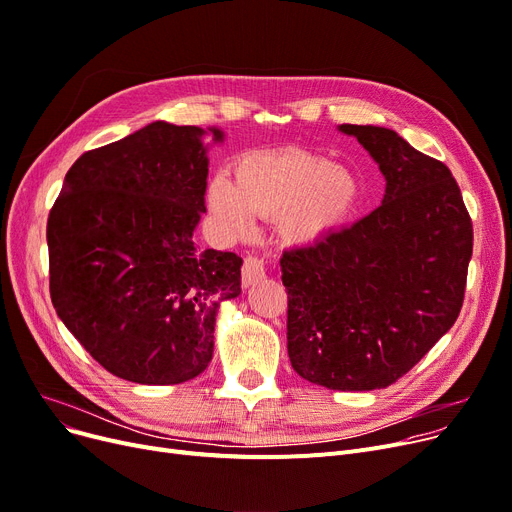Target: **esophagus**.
Wrapping results in <instances>:
<instances>
[{
    "label": "esophagus",
    "instance_id": "obj_1",
    "mask_svg": "<svg viewBox=\"0 0 512 512\" xmlns=\"http://www.w3.org/2000/svg\"><path fill=\"white\" fill-rule=\"evenodd\" d=\"M265 278V265L257 257H247L242 263V286L249 288Z\"/></svg>",
    "mask_w": 512,
    "mask_h": 512
}]
</instances>
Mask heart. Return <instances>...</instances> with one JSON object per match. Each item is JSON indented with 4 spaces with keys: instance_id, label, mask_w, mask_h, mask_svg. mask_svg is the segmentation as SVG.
Returning a JSON list of instances; mask_svg holds the SVG:
<instances>
[{
    "instance_id": "b5f03b06",
    "label": "heart",
    "mask_w": 512,
    "mask_h": 512,
    "mask_svg": "<svg viewBox=\"0 0 512 512\" xmlns=\"http://www.w3.org/2000/svg\"><path fill=\"white\" fill-rule=\"evenodd\" d=\"M360 194V180L347 167L322 154L284 150L242 157L234 182L215 175L207 203L221 224L240 234L253 230L255 217L276 219L284 247L309 251L341 232Z\"/></svg>"
}]
</instances>
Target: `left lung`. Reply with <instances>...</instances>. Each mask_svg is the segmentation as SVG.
<instances>
[{"label":"left lung","instance_id":"1","mask_svg":"<svg viewBox=\"0 0 512 512\" xmlns=\"http://www.w3.org/2000/svg\"><path fill=\"white\" fill-rule=\"evenodd\" d=\"M385 177V194L318 249L284 251L286 349L332 391L393 385L454 326L473 224L450 169L376 125H339Z\"/></svg>","mask_w":512,"mask_h":512}]
</instances>
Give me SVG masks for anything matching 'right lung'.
Segmentation results:
<instances>
[{
	"instance_id": "obj_1",
	"label": "right lung",
	"mask_w": 512,
	"mask_h": 512,
	"mask_svg": "<svg viewBox=\"0 0 512 512\" xmlns=\"http://www.w3.org/2000/svg\"><path fill=\"white\" fill-rule=\"evenodd\" d=\"M205 136L219 127L154 121L81 154L48 217L50 295L58 318L110 374L177 385L213 358L221 301L240 295L236 253L201 251Z\"/></svg>"
}]
</instances>
